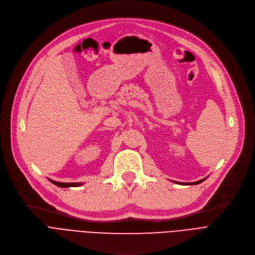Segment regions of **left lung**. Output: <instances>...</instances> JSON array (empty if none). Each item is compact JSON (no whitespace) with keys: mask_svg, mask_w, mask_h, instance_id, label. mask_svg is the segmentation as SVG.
Returning a JSON list of instances; mask_svg holds the SVG:
<instances>
[{"mask_svg":"<svg viewBox=\"0 0 255 255\" xmlns=\"http://www.w3.org/2000/svg\"><path fill=\"white\" fill-rule=\"evenodd\" d=\"M205 178H203V179H201V180H198V181H195V183H190V184H186V185H197V184H200L201 183V181H203ZM178 184V183H177ZM181 184H183V183H181ZM183 185H185V184H183Z\"/></svg>","mask_w":255,"mask_h":255,"instance_id":"8db88e82","label":"left lung"}]
</instances>
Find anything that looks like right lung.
<instances>
[{
  "mask_svg": "<svg viewBox=\"0 0 255 255\" xmlns=\"http://www.w3.org/2000/svg\"><path fill=\"white\" fill-rule=\"evenodd\" d=\"M51 180V179H50ZM52 183L58 187L61 188H68V187H79L81 185H83L82 183H59V181H55V180H51Z\"/></svg>",
  "mask_w": 255,
  "mask_h": 255,
  "instance_id": "right-lung-1",
  "label": "right lung"
}]
</instances>
